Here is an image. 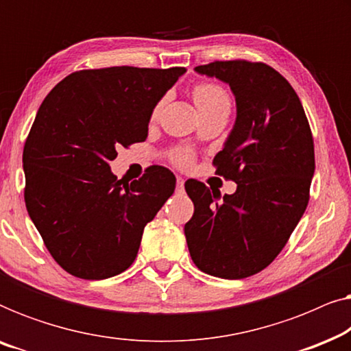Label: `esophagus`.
I'll use <instances>...</instances> for the list:
<instances>
[{
	"instance_id": "34e87169",
	"label": "esophagus",
	"mask_w": 351,
	"mask_h": 351,
	"mask_svg": "<svg viewBox=\"0 0 351 351\" xmlns=\"http://www.w3.org/2000/svg\"><path fill=\"white\" fill-rule=\"evenodd\" d=\"M177 191H184V185H185V180L182 179V177H177Z\"/></svg>"
}]
</instances>
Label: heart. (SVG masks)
<instances>
[{
    "mask_svg": "<svg viewBox=\"0 0 351 351\" xmlns=\"http://www.w3.org/2000/svg\"><path fill=\"white\" fill-rule=\"evenodd\" d=\"M195 104L198 107L199 112H208V110H214V108H230V97L222 86L215 84V83H199L196 84L193 90ZM162 104L165 100H160L153 108V118L158 117V113L161 112ZM176 162L180 166H189L191 162V155L190 152H180L179 155L176 156Z\"/></svg>",
    "mask_w": 351,
    "mask_h": 351,
    "instance_id": "heart-1",
    "label": "heart"
}]
</instances>
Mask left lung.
<instances>
[{"label": "left lung", "instance_id": "1", "mask_svg": "<svg viewBox=\"0 0 351 351\" xmlns=\"http://www.w3.org/2000/svg\"><path fill=\"white\" fill-rule=\"evenodd\" d=\"M230 86L237 121L214 158L233 195L186 182L195 213L185 223L191 261L223 280L256 275L275 261L304 215L315 172V147L299 95L270 65L215 60L196 66ZM213 189V186H210Z\"/></svg>", "mask_w": 351, "mask_h": 351}]
</instances>
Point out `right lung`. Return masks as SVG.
Instances as JSON below:
<instances>
[{"label": "right lung", "mask_w": 351, "mask_h": 351, "mask_svg": "<svg viewBox=\"0 0 351 351\" xmlns=\"http://www.w3.org/2000/svg\"><path fill=\"white\" fill-rule=\"evenodd\" d=\"M184 66L75 71L38 110L23 147L25 206L47 251L70 275L105 280L136 261L143 228L174 193L176 177L150 166L123 182L118 147L143 142L155 105Z\"/></svg>", "instance_id": "1"}]
</instances>
